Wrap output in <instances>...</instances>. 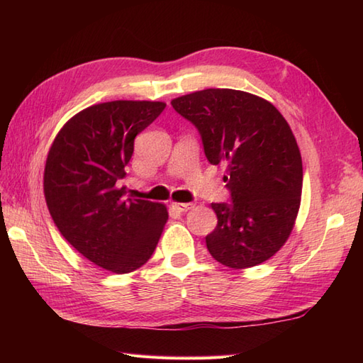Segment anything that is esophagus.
Listing matches in <instances>:
<instances>
[{
  "label": "esophagus",
  "instance_id": "34e87169",
  "mask_svg": "<svg viewBox=\"0 0 363 363\" xmlns=\"http://www.w3.org/2000/svg\"><path fill=\"white\" fill-rule=\"evenodd\" d=\"M172 207L177 212H187L191 209V207H194V204L191 203H172Z\"/></svg>",
  "mask_w": 363,
  "mask_h": 363
}]
</instances>
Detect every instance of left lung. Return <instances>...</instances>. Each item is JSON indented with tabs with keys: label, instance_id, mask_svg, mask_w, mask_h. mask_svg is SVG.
<instances>
[{
	"label": "left lung",
	"instance_id": "left-lung-1",
	"mask_svg": "<svg viewBox=\"0 0 363 363\" xmlns=\"http://www.w3.org/2000/svg\"><path fill=\"white\" fill-rule=\"evenodd\" d=\"M194 123L212 165L226 164L230 203H212L217 228L206 237L229 268L256 267L279 251L295 226L303 160L289 123L267 99L233 89H206L172 101Z\"/></svg>",
	"mask_w": 363,
	"mask_h": 363
}]
</instances>
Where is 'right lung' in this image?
Returning a JSON list of instances; mask_svg holds the SVG:
<instances>
[{"label": "right lung", "mask_w": 363, "mask_h": 363, "mask_svg": "<svg viewBox=\"0 0 363 363\" xmlns=\"http://www.w3.org/2000/svg\"><path fill=\"white\" fill-rule=\"evenodd\" d=\"M165 103L109 101L68 120L46 157L43 191L54 225L84 257L125 274L145 265L168 220L164 204L125 199V167L134 138Z\"/></svg>", "instance_id": "1"}]
</instances>
